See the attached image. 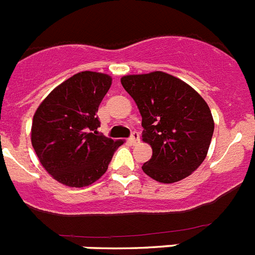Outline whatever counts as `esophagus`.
Here are the masks:
<instances>
[{"mask_svg": "<svg viewBox=\"0 0 255 255\" xmlns=\"http://www.w3.org/2000/svg\"><path fill=\"white\" fill-rule=\"evenodd\" d=\"M139 140H140V134H139L138 131H132L131 136H130V141H131L132 144H136L139 143Z\"/></svg>", "mask_w": 255, "mask_h": 255, "instance_id": "esophagus-1", "label": "esophagus"}]
</instances>
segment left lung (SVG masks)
Returning <instances> with one entry per match:
<instances>
[{"mask_svg":"<svg viewBox=\"0 0 255 255\" xmlns=\"http://www.w3.org/2000/svg\"><path fill=\"white\" fill-rule=\"evenodd\" d=\"M121 84L138 106L141 138L153 150L141 166L144 172L163 184L188 177L206 158L215 130L206 101L185 82L162 71L123 76Z\"/></svg>","mask_w":255,"mask_h":255,"instance_id":"left-lung-1","label":"left lung"}]
</instances>
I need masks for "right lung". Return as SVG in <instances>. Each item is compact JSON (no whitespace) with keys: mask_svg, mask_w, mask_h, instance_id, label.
<instances>
[{"mask_svg":"<svg viewBox=\"0 0 255 255\" xmlns=\"http://www.w3.org/2000/svg\"><path fill=\"white\" fill-rule=\"evenodd\" d=\"M111 83L107 74L82 71L55 88L35 111L31 145L47 172L64 185L93 184L124 143L97 131V112Z\"/></svg>","mask_w":255,"mask_h":255,"instance_id":"add662e5","label":"right lung"}]
</instances>
